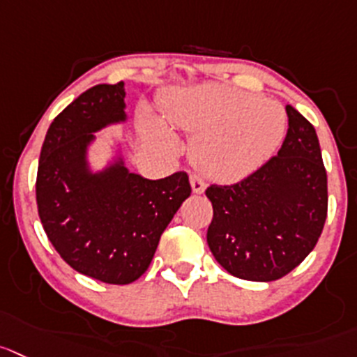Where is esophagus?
Masks as SVG:
<instances>
[{
	"instance_id": "obj_1",
	"label": "esophagus",
	"mask_w": 357,
	"mask_h": 357,
	"mask_svg": "<svg viewBox=\"0 0 357 357\" xmlns=\"http://www.w3.org/2000/svg\"><path fill=\"white\" fill-rule=\"evenodd\" d=\"M191 189L195 195H202L203 191H205V182H203V178H199L198 175H191Z\"/></svg>"
}]
</instances>
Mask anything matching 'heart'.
Masks as SVG:
<instances>
[{
  "instance_id": "1",
  "label": "heart",
  "mask_w": 357,
  "mask_h": 357,
  "mask_svg": "<svg viewBox=\"0 0 357 357\" xmlns=\"http://www.w3.org/2000/svg\"><path fill=\"white\" fill-rule=\"evenodd\" d=\"M162 117L192 140L191 158L210 178L235 182L263 166L282 144L287 130L284 108L263 96L229 86L176 91L161 103ZM140 128L149 138L175 151L166 126L144 115Z\"/></svg>"
}]
</instances>
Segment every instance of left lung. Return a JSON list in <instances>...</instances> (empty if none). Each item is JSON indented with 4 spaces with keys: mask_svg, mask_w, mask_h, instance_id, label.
<instances>
[{
    "mask_svg": "<svg viewBox=\"0 0 357 357\" xmlns=\"http://www.w3.org/2000/svg\"><path fill=\"white\" fill-rule=\"evenodd\" d=\"M282 149L245 181L210 185L206 243L217 263L252 282L282 278L317 243L328 213V176L314 126L291 105Z\"/></svg>",
    "mask_w": 357,
    "mask_h": 357,
    "instance_id": "left-lung-1",
    "label": "left lung"
}]
</instances>
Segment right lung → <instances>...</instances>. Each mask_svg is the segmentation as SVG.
I'll return each mask as SVG.
<instances>
[{
  "mask_svg": "<svg viewBox=\"0 0 357 357\" xmlns=\"http://www.w3.org/2000/svg\"><path fill=\"white\" fill-rule=\"evenodd\" d=\"M124 82L100 84L52 121L40 152L36 205L54 249L79 273L131 284L147 271L159 238L191 195L184 172L149 181L128 169L122 144L101 168L98 131L128 122Z\"/></svg>",
  "mask_w": 357,
  "mask_h": 357,
  "instance_id": "add662e5",
  "label": "right lung"
}]
</instances>
